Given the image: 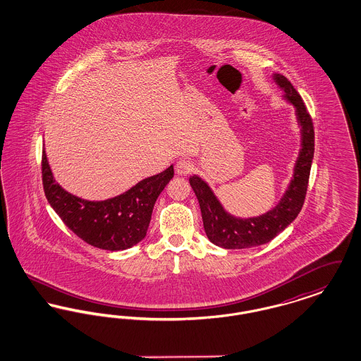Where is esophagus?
Returning <instances> with one entry per match:
<instances>
[{"label":"esophagus","mask_w":361,"mask_h":361,"mask_svg":"<svg viewBox=\"0 0 361 361\" xmlns=\"http://www.w3.org/2000/svg\"><path fill=\"white\" fill-rule=\"evenodd\" d=\"M193 171V164L188 159H180L176 164V174L178 176H187Z\"/></svg>","instance_id":"34e87169"}]
</instances>
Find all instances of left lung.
Here are the masks:
<instances>
[{"mask_svg":"<svg viewBox=\"0 0 361 361\" xmlns=\"http://www.w3.org/2000/svg\"><path fill=\"white\" fill-rule=\"evenodd\" d=\"M272 80L281 90V97L295 109L299 127V152L292 176L279 203L257 216L240 218L230 214L203 177L193 174L189 184L199 200L207 238L224 249H249L268 243L291 224L300 212L314 157V127L305 103L291 82L281 74L274 73Z\"/></svg>","mask_w":361,"mask_h":361,"instance_id":"obj_1","label":"left lung"}]
</instances>
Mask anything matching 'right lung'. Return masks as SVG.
<instances>
[{
  "label": "right lung",
  "mask_w": 361,
  "mask_h": 361,
  "mask_svg": "<svg viewBox=\"0 0 361 361\" xmlns=\"http://www.w3.org/2000/svg\"><path fill=\"white\" fill-rule=\"evenodd\" d=\"M42 169L46 197L63 224L89 245L111 252L130 249L146 237L155 202L174 176L171 165L118 196L87 200L70 193L55 180L46 150Z\"/></svg>",
  "instance_id": "obj_1"
}]
</instances>
